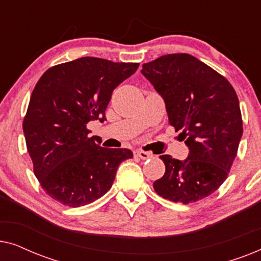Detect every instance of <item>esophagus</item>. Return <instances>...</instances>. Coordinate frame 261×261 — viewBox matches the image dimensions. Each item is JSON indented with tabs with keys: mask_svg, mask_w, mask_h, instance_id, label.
<instances>
[{
	"mask_svg": "<svg viewBox=\"0 0 261 261\" xmlns=\"http://www.w3.org/2000/svg\"><path fill=\"white\" fill-rule=\"evenodd\" d=\"M134 154L137 155V156H139V158H141V159H149V158H152L153 156V154L151 152H145V151H142V149H137V151L134 152Z\"/></svg>",
	"mask_w": 261,
	"mask_h": 261,
	"instance_id": "obj_1",
	"label": "esophagus"
}]
</instances>
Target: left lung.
<instances>
[{"mask_svg": "<svg viewBox=\"0 0 261 261\" xmlns=\"http://www.w3.org/2000/svg\"><path fill=\"white\" fill-rule=\"evenodd\" d=\"M141 72L162 95L169 123L189 147L184 162L160 155L165 173L153 188L183 204L208 197L227 179L244 132L237 92L222 74L187 53L159 57Z\"/></svg>", "mask_w": 261, "mask_h": 261, "instance_id": "left-lung-1", "label": "left lung"}]
</instances>
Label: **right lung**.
I'll return each instance as SVG.
<instances>
[{
    "instance_id": "obj_1",
    "label": "right lung",
    "mask_w": 261,
    "mask_h": 261,
    "mask_svg": "<svg viewBox=\"0 0 261 261\" xmlns=\"http://www.w3.org/2000/svg\"><path fill=\"white\" fill-rule=\"evenodd\" d=\"M139 63L83 57L49 67L32 92L22 128L33 171L49 197L77 208L112 188L117 167L133 158L127 148H106L87 124L106 120L113 90Z\"/></svg>"
}]
</instances>
